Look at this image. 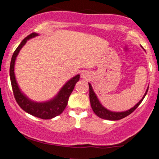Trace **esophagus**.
I'll return each instance as SVG.
<instances>
[{"mask_svg":"<svg viewBox=\"0 0 159 159\" xmlns=\"http://www.w3.org/2000/svg\"><path fill=\"white\" fill-rule=\"evenodd\" d=\"M81 78H83V79H89L90 75H89V73L86 70H83V71L81 73Z\"/></svg>","mask_w":159,"mask_h":159,"instance_id":"34e87169","label":"esophagus"}]
</instances>
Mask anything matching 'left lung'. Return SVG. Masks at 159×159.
<instances>
[{
	"mask_svg": "<svg viewBox=\"0 0 159 159\" xmlns=\"http://www.w3.org/2000/svg\"><path fill=\"white\" fill-rule=\"evenodd\" d=\"M148 88L146 89V93L143 95V98L139 101L137 104L135 105L134 107H132L131 109L128 110H125V111H121V112H114V111H111V110H107L106 108H105L101 104L100 101L98 100V97H97L96 93H94L93 88H92V85L90 83H89V101H90V105L91 107H92V110H93V112L95 113L98 117L101 118H103V119L106 120H111V121H117V120H120L121 118H125L126 116L129 115L131 113H133L136 109L138 108V106L141 104V102H143V100L144 99L145 96L147 93V91H148Z\"/></svg>",
	"mask_w": 159,
	"mask_h": 159,
	"instance_id": "left-lung-1",
	"label": "left lung"
}]
</instances>
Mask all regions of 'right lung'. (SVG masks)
<instances>
[{
    "mask_svg": "<svg viewBox=\"0 0 159 159\" xmlns=\"http://www.w3.org/2000/svg\"><path fill=\"white\" fill-rule=\"evenodd\" d=\"M39 34L37 33H33L28 37H26L23 41L20 42L18 47L13 53L10 62V68H9V76H10V81L12 88H13V94L16 99L17 104L20 106V108L25 110L26 113L35 116L37 118H42V119H51L55 118L56 116L59 115L64 111L66 109L67 103H68L69 98L71 94L72 91L74 90L76 83L79 81L80 75L77 74L74 78L69 80L61 89L59 90L57 94L53 98L46 102H34L31 100L26 96L19 88V85L16 82V77L14 74V66L16 61V57L18 55L19 52L21 48L25 45L27 41L31 38H34Z\"/></svg>",
    "mask_w": 159,
    "mask_h": 159,
    "instance_id": "1",
    "label": "right lung"
}]
</instances>
